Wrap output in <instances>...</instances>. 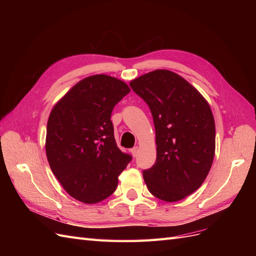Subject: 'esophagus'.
Returning <instances> with one entry per match:
<instances>
[{"label":"esophagus","instance_id":"1","mask_svg":"<svg viewBox=\"0 0 256 256\" xmlns=\"http://www.w3.org/2000/svg\"><path fill=\"white\" fill-rule=\"evenodd\" d=\"M138 148L136 146L134 147L132 150H131V154H132L134 157H136V156H138Z\"/></svg>","mask_w":256,"mask_h":256}]
</instances>
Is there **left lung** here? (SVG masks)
I'll return each instance as SVG.
<instances>
[{
	"label": "left lung",
	"instance_id": "1",
	"mask_svg": "<svg viewBox=\"0 0 256 256\" xmlns=\"http://www.w3.org/2000/svg\"><path fill=\"white\" fill-rule=\"evenodd\" d=\"M130 86L148 104L156 130L157 158L143 171L150 192L177 202L198 190L210 171L214 120L207 100L182 76L166 69L145 74Z\"/></svg>",
	"mask_w": 256,
	"mask_h": 256
}]
</instances>
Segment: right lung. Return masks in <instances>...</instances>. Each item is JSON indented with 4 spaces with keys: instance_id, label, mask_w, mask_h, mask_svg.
Instances as JSON below:
<instances>
[{
    "instance_id": "obj_1",
    "label": "right lung",
    "mask_w": 256,
    "mask_h": 256,
    "mask_svg": "<svg viewBox=\"0 0 256 256\" xmlns=\"http://www.w3.org/2000/svg\"><path fill=\"white\" fill-rule=\"evenodd\" d=\"M130 92L108 74L84 78L53 106L46 154L60 184L74 198L95 204L109 198L131 156L116 145L111 113Z\"/></svg>"
}]
</instances>
